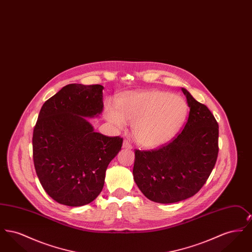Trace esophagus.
Instances as JSON below:
<instances>
[{
    "label": "esophagus",
    "instance_id": "obj_1",
    "mask_svg": "<svg viewBox=\"0 0 252 252\" xmlns=\"http://www.w3.org/2000/svg\"><path fill=\"white\" fill-rule=\"evenodd\" d=\"M123 147H124V148H126V149H131L132 145L128 140H125L124 143H123Z\"/></svg>",
    "mask_w": 252,
    "mask_h": 252
}]
</instances>
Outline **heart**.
I'll return each mask as SVG.
<instances>
[{
  "instance_id": "b5f03b06",
  "label": "heart",
  "mask_w": 252,
  "mask_h": 252,
  "mask_svg": "<svg viewBox=\"0 0 252 252\" xmlns=\"http://www.w3.org/2000/svg\"><path fill=\"white\" fill-rule=\"evenodd\" d=\"M116 108H105L107 120L122 129L126 122L132 124L136 142L154 148L167 144L180 131L188 114V106L181 96L162 91L128 93L116 101Z\"/></svg>"
}]
</instances>
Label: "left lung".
I'll list each match as a JSON object with an SVG mask.
<instances>
[{
  "instance_id": "obj_1",
  "label": "left lung",
  "mask_w": 252,
  "mask_h": 252,
  "mask_svg": "<svg viewBox=\"0 0 252 252\" xmlns=\"http://www.w3.org/2000/svg\"><path fill=\"white\" fill-rule=\"evenodd\" d=\"M181 90L190 108L181 133L156 150H135L134 180L157 203H175L194 195L210 177L218 156L215 116L186 89Z\"/></svg>"
}]
</instances>
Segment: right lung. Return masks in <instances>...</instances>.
Returning <instances> with one entry per match:
<instances>
[{
    "instance_id": "obj_1",
    "label": "right lung",
    "mask_w": 252,
    "mask_h": 252,
    "mask_svg": "<svg viewBox=\"0 0 252 252\" xmlns=\"http://www.w3.org/2000/svg\"><path fill=\"white\" fill-rule=\"evenodd\" d=\"M101 85L69 84L48 99L33 132V159L45 192L57 202L79 207L102 191L106 170L123 138L94 130L87 121L104 108Z\"/></svg>"
}]
</instances>
